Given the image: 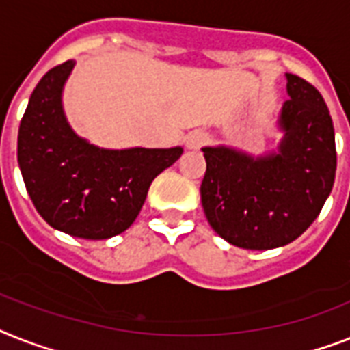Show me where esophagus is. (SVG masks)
Masks as SVG:
<instances>
[{"label":"esophagus","mask_w":350,"mask_h":350,"mask_svg":"<svg viewBox=\"0 0 350 350\" xmlns=\"http://www.w3.org/2000/svg\"><path fill=\"white\" fill-rule=\"evenodd\" d=\"M206 142H208V135H206L204 131H192V133H189L187 138H185V144H187L189 149H200V147L204 146Z\"/></svg>","instance_id":"34e87169"}]
</instances>
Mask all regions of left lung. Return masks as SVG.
Listing matches in <instances>:
<instances>
[{
	"mask_svg": "<svg viewBox=\"0 0 350 350\" xmlns=\"http://www.w3.org/2000/svg\"><path fill=\"white\" fill-rule=\"evenodd\" d=\"M289 98L278 115L277 152L254 156L203 147L201 203L210 226L234 246L271 250L306 232L329 198L336 172L331 115L313 84L286 73Z\"/></svg>",
	"mask_w": 350,
	"mask_h": 350,
	"instance_id": "obj_1",
	"label": "left lung"
}]
</instances>
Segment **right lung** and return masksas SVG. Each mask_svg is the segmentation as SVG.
Listing matches in <instances>:
<instances>
[{"instance_id":"1","label":"right lung","mask_w":350,"mask_h":350,"mask_svg":"<svg viewBox=\"0 0 350 350\" xmlns=\"http://www.w3.org/2000/svg\"><path fill=\"white\" fill-rule=\"evenodd\" d=\"M73 66L66 61L52 68L33 90L19 124V169L33 206L52 228L109 239L135 223L152 180L183 149H100L77 136L61 102Z\"/></svg>"}]
</instances>
